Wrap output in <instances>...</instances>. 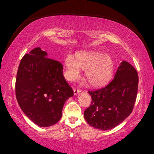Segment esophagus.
Instances as JSON below:
<instances>
[{
    "label": "esophagus",
    "instance_id": "esophagus-1",
    "mask_svg": "<svg viewBox=\"0 0 154 154\" xmlns=\"http://www.w3.org/2000/svg\"><path fill=\"white\" fill-rule=\"evenodd\" d=\"M81 90L80 89H76V88H74L73 89V92H74V94H77L78 93H79V92H81Z\"/></svg>",
    "mask_w": 154,
    "mask_h": 154
}]
</instances>
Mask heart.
Instances as JSON below:
<instances>
[{
  "label": "heart",
  "instance_id": "1",
  "mask_svg": "<svg viewBox=\"0 0 154 154\" xmlns=\"http://www.w3.org/2000/svg\"><path fill=\"white\" fill-rule=\"evenodd\" d=\"M64 76L73 81L80 76L81 69H85V76L94 87H101L109 81L114 70L112 57L99 52L78 53L75 59L68 54L64 60Z\"/></svg>",
  "mask_w": 154,
  "mask_h": 154
}]
</instances>
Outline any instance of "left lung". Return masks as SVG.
<instances>
[{
  "mask_svg": "<svg viewBox=\"0 0 154 154\" xmlns=\"http://www.w3.org/2000/svg\"><path fill=\"white\" fill-rule=\"evenodd\" d=\"M138 83L136 69L123 61L108 85L88 91L92 102L84 111L87 123L102 130L111 129L122 123L133 110Z\"/></svg>",
  "mask_w": 154,
  "mask_h": 154,
  "instance_id": "obj_1",
  "label": "left lung"
}]
</instances>
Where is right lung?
<instances>
[{"label":"right lung","instance_id":"1","mask_svg":"<svg viewBox=\"0 0 154 154\" xmlns=\"http://www.w3.org/2000/svg\"><path fill=\"white\" fill-rule=\"evenodd\" d=\"M40 48L20 61L15 82L18 104L25 114L41 127L57 123L66 100L73 95L59 61L47 57Z\"/></svg>","mask_w":154,"mask_h":154}]
</instances>
